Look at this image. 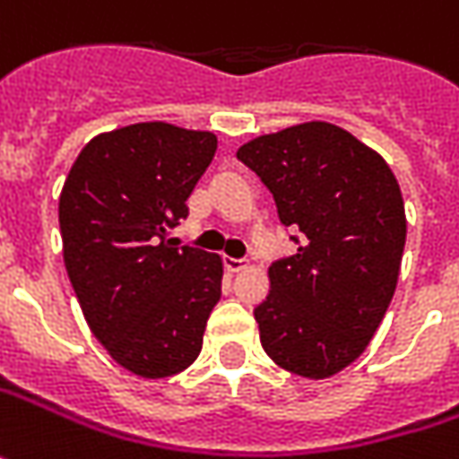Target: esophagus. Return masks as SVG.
<instances>
[{
  "instance_id": "1",
  "label": "esophagus",
  "mask_w": 459,
  "mask_h": 459,
  "mask_svg": "<svg viewBox=\"0 0 459 459\" xmlns=\"http://www.w3.org/2000/svg\"><path fill=\"white\" fill-rule=\"evenodd\" d=\"M226 269H229V272H241V269H246V259H233V256H226Z\"/></svg>"
}]
</instances>
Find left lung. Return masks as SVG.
Instances as JSON below:
<instances>
[{
    "label": "left lung",
    "mask_w": 459,
    "mask_h": 459,
    "mask_svg": "<svg viewBox=\"0 0 459 459\" xmlns=\"http://www.w3.org/2000/svg\"><path fill=\"white\" fill-rule=\"evenodd\" d=\"M236 157L272 190L279 221L302 244L269 266L254 317L284 371L330 378L371 342L396 292L406 244L399 182L386 160L327 121L246 142Z\"/></svg>",
    "instance_id": "left-lung-1"
}]
</instances>
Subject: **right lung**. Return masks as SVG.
I'll list each match as a JSON object with an SVG mask.
<instances>
[{"label":"right lung","instance_id":"right-lung-1","mask_svg":"<svg viewBox=\"0 0 459 459\" xmlns=\"http://www.w3.org/2000/svg\"><path fill=\"white\" fill-rule=\"evenodd\" d=\"M215 150L213 132L121 126L88 142L60 193L63 261L83 317L142 378L185 371L221 299V256L167 241Z\"/></svg>","mask_w":459,"mask_h":459}]
</instances>
